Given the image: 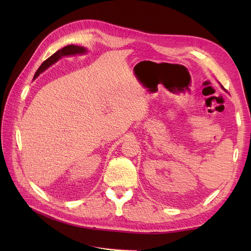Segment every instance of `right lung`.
Segmentation results:
<instances>
[{
	"mask_svg": "<svg viewBox=\"0 0 251 251\" xmlns=\"http://www.w3.org/2000/svg\"><path fill=\"white\" fill-rule=\"evenodd\" d=\"M87 53V49L85 47H79V46H75V45H68V46L59 49L58 51H56L54 54L51 55L49 58H47L45 62L40 66L39 69L35 72L34 77L36 78L39 75L44 72L50 66H52L53 64H55L59 58H62L63 56H70V55H76V54H85Z\"/></svg>",
	"mask_w": 251,
	"mask_h": 251,
	"instance_id": "1",
	"label": "right lung"
}]
</instances>
